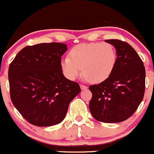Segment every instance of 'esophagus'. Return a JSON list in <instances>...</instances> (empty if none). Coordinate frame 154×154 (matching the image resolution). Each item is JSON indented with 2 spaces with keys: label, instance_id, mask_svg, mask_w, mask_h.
Instances as JSON below:
<instances>
[{
  "label": "esophagus",
  "instance_id": "1",
  "mask_svg": "<svg viewBox=\"0 0 154 154\" xmlns=\"http://www.w3.org/2000/svg\"><path fill=\"white\" fill-rule=\"evenodd\" d=\"M80 87H81V89H82V90H85V89H87V88H88V87H87L86 85H82V84L80 85Z\"/></svg>",
  "mask_w": 154,
  "mask_h": 154
}]
</instances>
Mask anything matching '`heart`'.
<instances>
[{
	"mask_svg": "<svg viewBox=\"0 0 154 154\" xmlns=\"http://www.w3.org/2000/svg\"><path fill=\"white\" fill-rule=\"evenodd\" d=\"M115 47L107 42L81 43L69 51V57L61 59L60 68L65 77L75 80L82 72L85 79L94 83L106 80L117 62Z\"/></svg>",
	"mask_w": 154,
	"mask_h": 154,
	"instance_id": "b5f03b06",
	"label": "heart"
}]
</instances>
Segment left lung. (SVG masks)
Instances as JSON below:
<instances>
[{
    "instance_id": "left-lung-1",
    "label": "left lung",
    "mask_w": 154,
    "mask_h": 154,
    "mask_svg": "<svg viewBox=\"0 0 154 154\" xmlns=\"http://www.w3.org/2000/svg\"><path fill=\"white\" fill-rule=\"evenodd\" d=\"M116 48L115 69L106 80L91 85V115L103 123H119L134 114L144 97L145 68L135 50L119 39H106Z\"/></svg>"
}]
</instances>
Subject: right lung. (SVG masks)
Segmentation results:
<instances>
[{"label": "right lung", "mask_w": 154, "mask_h": 154, "mask_svg": "<svg viewBox=\"0 0 154 154\" xmlns=\"http://www.w3.org/2000/svg\"><path fill=\"white\" fill-rule=\"evenodd\" d=\"M67 45L59 42L26 46L8 71L10 97L24 118L37 127L60 124L70 102L80 93L77 82L66 79L60 68Z\"/></svg>", "instance_id": "add662e5"}]
</instances>
